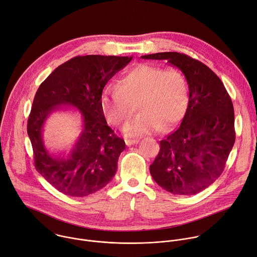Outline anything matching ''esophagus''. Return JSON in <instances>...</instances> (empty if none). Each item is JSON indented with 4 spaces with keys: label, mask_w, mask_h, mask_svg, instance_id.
I'll list each match as a JSON object with an SVG mask.
<instances>
[{
    "label": "esophagus",
    "mask_w": 257,
    "mask_h": 257,
    "mask_svg": "<svg viewBox=\"0 0 257 257\" xmlns=\"http://www.w3.org/2000/svg\"><path fill=\"white\" fill-rule=\"evenodd\" d=\"M139 142L138 139H125V143L127 146H131L134 144H137Z\"/></svg>",
    "instance_id": "esophagus-1"
}]
</instances>
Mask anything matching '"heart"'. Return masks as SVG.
<instances>
[{
  "instance_id": "b5f03b06",
  "label": "heart",
  "mask_w": 257,
  "mask_h": 257,
  "mask_svg": "<svg viewBox=\"0 0 257 257\" xmlns=\"http://www.w3.org/2000/svg\"><path fill=\"white\" fill-rule=\"evenodd\" d=\"M189 100V82L180 69L138 63L122 75L117 85L107 88L101 108L108 122L121 125L133 116L138 105L141 114L124 126L127 136L136 137L177 124Z\"/></svg>"
}]
</instances>
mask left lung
Returning a JSON list of instances; mask_svg holds the SVG:
<instances>
[{
  "label": "left lung",
  "instance_id": "8db88e82",
  "mask_svg": "<svg viewBox=\"0 0 257 257\" xmlns=\"http://www.w3.org/2000/svg\"><path fill=\"white\" fill-rule=\"evenodd\" d=\"M143 59L167 60L189 82L190 100L181 126L160 141L149 166L155 183L174 195H196L223 173L235 142L234 108L223 82L203 62L179 52H159Z\"/></svg>",
  "mask_w": 257,
  "mask_h": 257
}]
</instances>
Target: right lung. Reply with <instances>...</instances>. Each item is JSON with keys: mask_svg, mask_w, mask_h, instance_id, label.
<instances>
[{"mask_svg": "<svg viewBox=\"0 0 257 257\" xmlns=\"http://www.w3.org/2000/svg\"><path fill=\"white\" fill-rule=\"evenodd\" d=\"M132 56H75L55 68L40 84L28 118L37 172L56 190L70 197H87L107 186L117 172L125 141L108 126L101 108L106 83ZM61 105L82 115V132L67 156L51 154L42 133L48 116ZM65 110V108H64Z\"/></svg>", "mask_w": 257, "mask_h": 257, "instance_id": "obj_1", "label": "right lung"}]
</instances>
